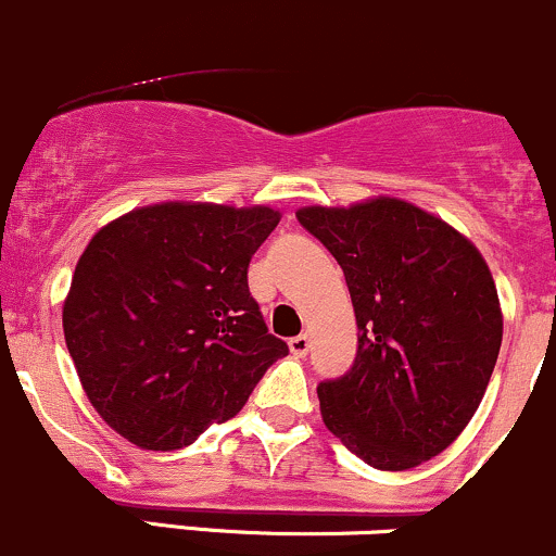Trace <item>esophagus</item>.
Here are the masks:
<instances>
[{
	"mask_svg": "<svg viewBox=\"0 0 556 556\" xmlns=\"http://www.w3.org/2000/svg\"><path fill=\"white\" fill-rule=\"evenodd\" d=\"M288 346H290V352H293V356H306L308 354V346H312V341H308L306 332H301V336L290 338Z\"/></svg>",
	"mask_w": 556,
	"mask_h": 556,
	"instance_id": "obj_1",
	"label": "esophagus"
}]
</instances>
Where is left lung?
Listing matches in <instances>:
<instances>
[{"instance_id": "obj_1", "label": "left lung", "mask_w": 556, "mask_h": 556, "mask_svg": "<svg viewBox=\"0 0 556 556\" xmlns=\"http://www.w3.org/2000/svg\"><path fill=\"white\" fill-rule=\"evenodd\" d=\"M295 218L343 268L359 330L352 367L317 386L325 426L372 469L434 458L477 413L501 352L488 263L445 220L389 197Z\"/></svg>"}]
</instances>
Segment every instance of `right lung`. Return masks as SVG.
<instances>
[{"label":"right lung","mask_w":556,"mask_h":556,"mask_svg":"<svg viewBox=\"0 0 556 556\" xmlns=\"http://www.w3.org/2000/svg\"><path fill=\"white\" fill-rule=\"evenodd\" d=\"M277 224L271 207L165 202L90 239L63 332L92 407L132 445H191L288 356L248 288L250 258Z\"/></svg>","instance_id":"right-lung-1"}]
</instances>
